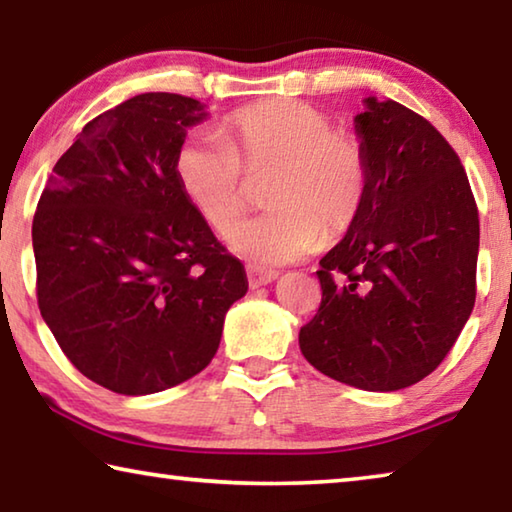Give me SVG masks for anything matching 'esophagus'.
I'll list each match as a JSON object with an SVG mask.
<instances>
[{"label":"esophagus","mask_w":512,"mask_h":512,"mask_svg":"<svg viewBox=\"0 0 512 512\" xmlns=\"http://www.w3.org/2000/svg\"><path fill=\"white\" fill-rule=\"evenodd\" d=\"M246 275H248V284L250 289H257V287H266V284H271L277 273L275 271H262V268L257 266H248L246 268Z\"/></svg>","instance_id":"esophagus-1"}]
</instances>
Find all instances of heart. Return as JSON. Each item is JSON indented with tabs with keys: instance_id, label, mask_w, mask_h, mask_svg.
Instances as JSON below:
<instances>
[{
	"instance_id": "b5f03b06",
	"label": "heart",
	"mask_w": 512,
	"mask_h": 512,
	"mask_svg": "<svg viewBox=\"0 0 512 512\" xmlns=\"http://www.w3.org/2000/svg\"><path fill=\"white\" fill-rule=\"evenodd\" d=\"M272 171L266 213L234 223L245 209L247 179ZM176 176L196 212L225 232L228 246L259 266L289 264L320 241L343 237L368 196V153L357 135L332 128L311 103H248L221 121L219 137L194 133L176 153Z\"/></svg>"
}]
</instances>
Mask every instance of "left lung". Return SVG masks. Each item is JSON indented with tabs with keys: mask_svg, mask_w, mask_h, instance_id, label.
I'll return each mask as SVG.
<instances>
[{
	"mask_svg": "<svg viewBox=\"0 0 512 512\" xmlns=\"http://www.w3.org/2000/svg\"><path fill=\"white\" fill-rule=\"evenodd\" d=\"M354 124L368 196L320 259L300 350L341 384L388 393L431 375L472 314L479 210L461 158L418 112L368 97Z\"/></svg>",
	"mask_w": 512,
	"mask_h": 512,
	"instance_id": "obj_1",
	"label": "left lung"
}]
</instances>
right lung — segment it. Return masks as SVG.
Here are the masks:
<instances>
[{
    "instance_id": "1",
    "label": "right lung",
    "mask_w": 512,
    "mask_h": 512,
    "mask_svg": "<svg viewBox=\"0 0 512 512\" xmlns=\"http://www.w3.org/2000/svg\"><path fill=\"white\" fill-rule=\"evenodd\" d=\"M183 94L146 92L94 117L60 155L33 216L40 314L94 384L149 395L198 375L223 318L246 296L244 266L176 176Z\"/></svg>"
}]
</instances>
